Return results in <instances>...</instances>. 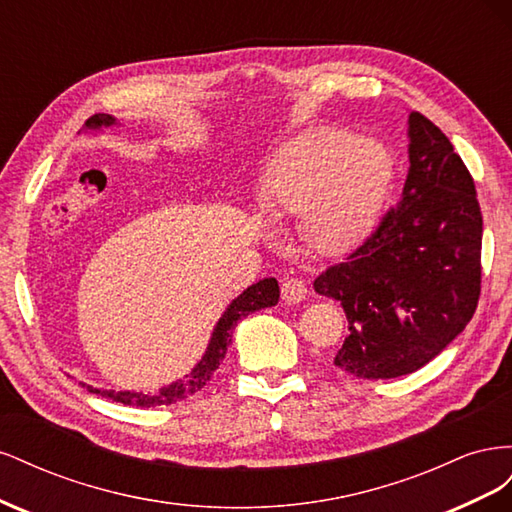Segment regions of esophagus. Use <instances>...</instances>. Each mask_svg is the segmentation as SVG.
Returning <instances> with one entry per match:
<instances>
[{
  "label": "esophagus",
  "instance_id": "34e87169",
  "mask_svg": "<svg viewBox=\"0 0 512 512\" xmlns=\"http://www.w3.org/2000/svg\"><path fill=\"white\" fill-rule=\"evenodd\" d=\"M307 297V286L297 280V277H288L282 284V299L286 303H301Z\"/></svg>",
  "mask_w": 512,
  "mask_h": 512
}]
</instances>
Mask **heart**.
<instances>
[{
    "label": "heart",
    "mask_w": 512,
    "mask_h": 512,
    "mask_svg": "<svg viewBox=\"0 0 512 512\" xmlns=\"http://www.w3.org/2000/svg\"><path fill=\"white\" fill-rule=\"evenodd\" d=\"M391 177L393 158L376 138L307 130L275 149L258 198L271 220L301 218V237L333 254L374 224Z\"/></svg>",
    "instance_id": "heart-1"
}]
</instances>
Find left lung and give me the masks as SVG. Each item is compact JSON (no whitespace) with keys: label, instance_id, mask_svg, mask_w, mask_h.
<instances>
[{"label":"left lung","instance_id":"1","mask_svg":"<svg viewBox=\"0 0 512 512\" xmlns=\"http://www.w3.org/2000/svg\"><path fill=\"white\" fill-rule=\"evenodd\" d=\"M408 138L399 203L314 282L348 318L333 365L363 380L406 376L436 359L466 329L480 294L483 215L472 175L425 115H408Z\"/></svg>","mask_w":512,"mask_h":512}]
</instances>
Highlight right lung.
<instances>
[{
    "instance_id": "right-lung-1",
    "label": "right lung",
    "mask_w": 512,
    "mask_h": 512,
    "mask_svg": "<svg viewBox=\"0 0 512 512\" xmlns=\"http://www.w3.org/2000/svg\"><path fill=\"white\" fill-rule=\"evenodd\" d=\"M85 126H87V130L100 132L104 128L117 126V119L113 115L98 113L91 119H87ZM277 301H280V286H277L275 277H265V280H260V282L252 284L250 288H245L237 299L230 301V305L226 307V312L222 314V318L215 322L203 359H200L192 367L190 374H185L183 378L162 386V389L156 391V393L106 391V389H94V386H89L85 382H81V384L87 386L89 393H96V395L108 397L113 401H119V404H123V406H138V408H151L153 406V408H156V406L177 404V401L198 393L211 380L213 371L218 369L220 363L224 361L226 350H228L230 339H232V329L237 327V322L241 318H245L247 314L258 312V309L273 307Z\"/></svg>"
}]
</instances>
